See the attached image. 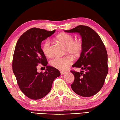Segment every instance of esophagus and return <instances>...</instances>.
Segmentation results:
<instances>
[{
	"label": "esophagus",
	"mask_w": 120,
	"mask_h": 120,
	"mask_svg": "<svg viewBox=\"0 0 120 120\" xmlns=\"http://www.w3.org/2000/svg\"><path fill=\"white\" fill-rule=\"evenodd\" d=\"M65 72H63V71H61L60 72V73H61V75H63V74H64L65 73Z\"/></svg>",
	"instance_id": "esophagus-1"
}]
</instances>
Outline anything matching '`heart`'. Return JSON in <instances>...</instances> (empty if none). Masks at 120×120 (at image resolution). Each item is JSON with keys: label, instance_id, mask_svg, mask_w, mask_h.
I'll list each match as a JSON object with an SVG mask.
<instances>
[{"label": "heart", "instance_id": "heart-1", "mask_svg": "<svg viewBox=\"0 0 120 120\" xmlns=\"http://www.w3.org/2000/svg\"><path fill=\"white\" fill-rule=\"evenodd\" d=\"M57 38L66 46L65 52H68L75 57L80 55L83 49V45L81 41H74V37L73 35L65 33L59 35ZM42 50L47 57H49L52 55V47L50 39H46L44 42ZM72 63V58L68 56L63 57H56L50 61L51 66L60 70H66Z\"/></svg>", "mask_w": 120, "mask_h": 120}]
</instances>
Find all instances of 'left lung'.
<instances>
[{
    "label": "left lung",
    "instance_id": "8db88e82",
    "mask_svg": "<svg viewBox=\"0 0 120 120\" xmlns=\"http://www.w3.org/2000/svg\"><path fill=\"white\" fill-rule=\"evenodd\" d=\"M64 32L78 33L82 37L83 45L80 57L72 67L81 68L84 71H71L74 76L71 84L72 90L82 97L94 96L102 87L108 72L105 45L99 35L87 26L79 25Z\"/></svg>",
    "mask_w": 120,
    "mask_h": 120
}]
</instances>
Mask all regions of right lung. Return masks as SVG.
I'll return each instance as SVG.
<instances>
[{
	"instance_id": "obj_1",
	"label": "right lung",
	"mask_w": 120,
	"mask_h": 120,
	"mask_svg": "<svg viewBox=\"0 0 120 120\" xmlns=\"http://www.w3.org/2000/svg\"><path fill=\"white\" fill-rule=\"evenodd\" d=\"M55 31L32 28L21 35L16 43L13 57V72L20 89L30 99L44 97L50 92L54 79L60 75L58 70L47 65V60L41 48L42 41ZM39 64L46 67L44 73L37 72V66Z\"/></svg>"
}]
</instances>
